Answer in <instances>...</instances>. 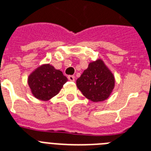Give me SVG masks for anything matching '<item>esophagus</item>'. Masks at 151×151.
Here are the masks:
<instances>
[{"instance_id":"1","label":"esophagus","mask_w":151,"mask_h":151,"mask_svg":"<svg viewBox=\"0 0 151 151\" xmlns=\"http://www.w3.org/2000/svg\"><path fill=\"white\" fill-rule=\"evenodd\" d=\"M68 80H69V81H75V77H74V76H72V75L68 76Z\"/></svg>"}]
</instances>
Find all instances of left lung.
Masks as SVG:
<instances>
[{
    "mask_svg": "<svg viewBox=\"0 0 151 151\" xmlns=\"http://www.w3.org/2000/svg\"><path fill=\"white\" fill-rule=\"evenodd\" d=\"M76 82L84 96L94 102L106 100L115 87L114 75L100 59L89 63Z\"/></svg>",
    "mask_w": 151,
    "mask_h": 151,
    "instance_id": "obj_1",
    "label": "left lung"
}]
</instances>
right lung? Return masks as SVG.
<instances>
[{"label":"right lung","mask_w":151,"mask_h":151,"mask_svg":"<svg viewBox=\"0 0 151 151\" xmlns=\"http://www.w3.org/2000/svg\"><path fill=\"white\" fill-rule=\"evenodd\" d=\"M67 81L62 71L48 63L32 72L28 78V84L33 96L41 101H48L60 92Z\"/></svg>","instance_id":"obj_1"}]
</instances>
